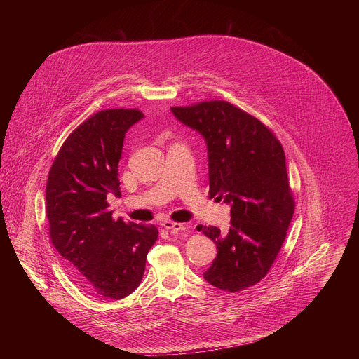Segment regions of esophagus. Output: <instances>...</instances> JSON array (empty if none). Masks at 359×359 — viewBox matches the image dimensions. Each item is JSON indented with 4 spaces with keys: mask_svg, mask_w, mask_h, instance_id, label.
<instances>
[{
    "mask_svg": "<svg viewBox=\"0 0 359 359\" xmlns=\"http://www.w3.org/2000/svg\"><path fill=\"white\" fill-rule=\"evenodd\" d=\"M162 227L168 229V230H172V231H182V230H186V226L183 223H175V222H170V220H166L162 223Z\"/></svg>",
    "mask_w": 359,
    "mask_h": 359,
    "instance_id": "esophagus-1",
    "label": "esophagus"
}]
</instances>
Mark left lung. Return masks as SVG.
Masks as SVG:
<instances>
[{
    "mask_svg": "<svg viewBox=\"0 0 359 359\" xmlns=\"http://www.w3.org/2000/svg\"><path fill=\"white\" fill-rule=\"evenodd\" d=\"M170 109L206 140L209 196L231 208L227 231L197 226L217 247V257L203 277L223 291L245 290L270 271L294 215L284 149L263 122L230 102Z\"/></svg>",
    "mask_w": 359,
    "mask_h": 359,
    "instance_id": "1",
    "label": "left lung"
}]
</instances>
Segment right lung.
I'll list each match as a JSON object with an SVG mask.
<instances>
[{
  "label": "right lung",
  "instance_id": "obj_1",
  "mask_svg": "<svg viewBox=\"0 0 359 359\" xmlns=\"http://www.w3.org/2000/svg\"><path fill=\"white\" fill-rule=\"evenodd\" d=\"M139 109H105L64 142L46 182L49 237L74 281L97 298L121 299L140 284L146 255L158 240L150 224L114 219L108 196H121L118 165Z\"/></svg>",
  "mask_w": 359,
  "mask_h": 359
}]
</instances>
